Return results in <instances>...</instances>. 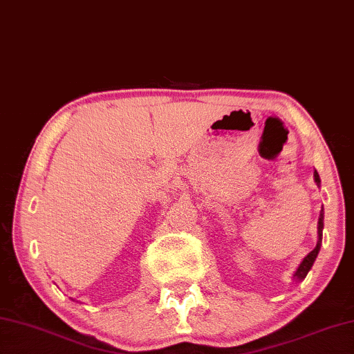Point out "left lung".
Segmentation results:
<instances>
[{
    "instance_id": "8db88e82",
    "label": "left lung",
    "mask_w": 354,
    "mask_h": 354,
    "mask_svg": "<svg viewBox=\"0 0 354 354\" xmlns=\"http://www.w3.org/2000/svg\"><path fill=\"white\" fill-rule=\"evenodd\" d=\"M313 178H315V183H317V186L319 187V176H318V173H317V170L313 171ZM323 221H324V212H323V209H322V212H319V217H318V241H317V245H315V249H313L310 254H308L304 260L301 261V265L298 266V269H296V272H295V276H293V279L295 280H298V282H301V280H304L306 279V276H307V272L310 271V268L313 266V261H315V258H317V255H318V252H319V248H322V238H323Z\"/></svg>"
}]
</instances>
